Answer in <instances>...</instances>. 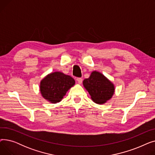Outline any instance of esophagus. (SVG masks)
<instances>
[{"label": "esophagus", "mask_w": 155, "mask_h": 155, "mask_svg": "<svg viewBox=\"0 0 155 155\" xmlns=\"http://www.w3.org/2000/svg\"><path fill=\"white\" fill-rule=\"evenodd\" d=\"M77 81L78 83L79 84H82V78H77Z\"/></svg>", "instance_id": "obj_1"}]
</instances>
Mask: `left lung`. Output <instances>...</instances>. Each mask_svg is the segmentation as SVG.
<instances>
[{
	"instance_id": "1",
	"label": "left lung",
	"mask_w": 155,
	"mask_h": 155,
	"mask_svg": "<svg viewBox=\"0 0 155 155\" xmlns=\"http://www.w3.org/2000/svg\"><path fill=\"white\" fill-rule=\"evenodd\" d=\"M85 88L96 104H103L110 100L114 94V84L102 73L94 71L88 78L83 81Z\"/></svg>"
}]
</instances>
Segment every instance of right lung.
<instances>
[{"mask_svg": "<svg viewBox=\"0 0 155 155\" xmlns=\"http://www.w3.org/2000/svg\"><path fill=\"white\" fill-rule=\"evenodd\" d=\"M75 84L71 77L60 71L47 75L40 82V92L47 101L52 104L60 102L69 89Z\"/></svg>", "mask_w": 155, "mask_h": 155, "instance_id": "add662e5", "label": "right lung"}]
</instances>
